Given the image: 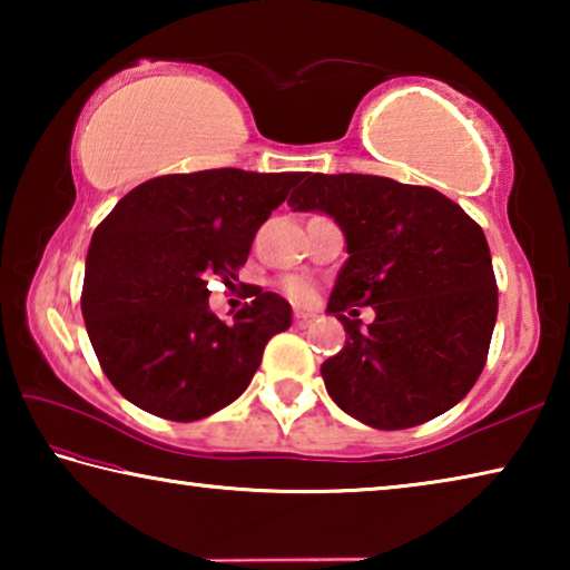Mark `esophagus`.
<instances>
[{
  "label": "esophagus",
  "mask_w": 570,
  "mask_h": 570,
  "mask_svg": "<svg viewBox=\"0 0 570 570\" xmlns=\"http://www.w3.org/2000/svg\"><path fill=\"white\" fill-rule=\"evenodd\" d=\"M316 320V314L314 312H302V308H296L294 312V322H296V326H308Z\"/></svg>",
  "instance_id": "1"
}]
</instances>
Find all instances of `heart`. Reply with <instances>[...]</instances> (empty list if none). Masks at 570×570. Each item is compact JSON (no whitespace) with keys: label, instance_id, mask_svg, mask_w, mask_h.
<instances>
[{"label":"heart","instance_id":"heart-1","mask_svg":"<svg viewBox=\"0 0 570 570\" xmlns=\"http://www.w3.org/2000/svg\"><path fill=\"white\" fill-rule=\"evenodd\" d=\"M286 292H288V296L296 298V302H306V298L312 296V286H308L304 278H288Z\"/></svg>","mask_w":570,"mask_h":570}]
</instances>
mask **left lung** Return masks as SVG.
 Segmentation results:
<instances>
[{
    "mask_svg": "<svg viewBox=\"0 0 570 570\" xmlns=\"http://www.w3.org/2000/svg\"><path fill=\"white\" fill-rule=\"evenodd\" d=\"M288 206L332 216L346 238L326 306L346 332L322 364L330 397L377 430L455 407L485 366L498 316L482 228L435 188L360 173H304ZM354 305L379 314L366 331Z\"/></svg>",
    "mask_w": 570,
    "mask_h": 570,
    "instance_id": "8db88e82",
    "label": "left lung"
}]
</instances>
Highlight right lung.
Instances as JSON below:
<instances>
[{"instance_id": "1", "label": "right lung", "mask_w": 570, "mask_h": 570, "mask_svg": "<svg viewBox=\"0 0 570 570\" xmlns=\"http://www.w3.org/2000/svg\"><path fill=\"white\" fill-rule=\"evenodd\" d=\"M296 180L238 168L158 176L95 228L82 320L105 377L135 407L193 422L248 387L268 340L292 326V306L256 288L224 322L208 308V282L236 278Z\"/></svg>"}]
</instances>
